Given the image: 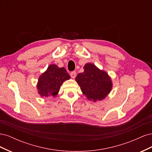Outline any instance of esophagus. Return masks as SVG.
<instances>
[{
  "label": "esophagus",
  "mask_w": 152,
  "mask_h": 152,
  "mask_svg": "<svg viewBox=\"0 0 152 152\" xmlns=\"http://www.w3.org/2000/svg\"><path fill=\"white\" fill-rule=\"evenodd\" d=\"M76 75H77V73H76V72H75V71L72 72L70 73V76H71V77L72 78V79H75Z\"/></svg>",
  "instance_id": "esophagus-1"
}]
</instances>
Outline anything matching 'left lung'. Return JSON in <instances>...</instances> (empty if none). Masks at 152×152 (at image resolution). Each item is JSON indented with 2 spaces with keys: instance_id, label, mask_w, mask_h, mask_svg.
I'll return each mask as SVG.
<instances>
[{
  "instance_id": "obj_1",
  "label": "left lung",
  "mask_w": 152,
  "mask_h": 152,
  "mask_svg": "<svg viewBox=\"0 0 152 152\" xmlns=\"http://www.w3.org/2000/svg\"><path fill=\"white\" fill-rule=\"evenodd\" d=\"M84 70V72L79 73L75 78L82 93L93 102L105 99L113 87L112 79L108 73L91 63L86 64Z\"/></svg>"
}]
</instances>
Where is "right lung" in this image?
I'll list each match as a JSON object with an SVG mask.
<instances>
[{
	"mask_svg": "<svg viewBox=\"0 0 152 152\" xmlns=\"http://www.w3.org/2000/svg\"><path fill=\"white\" fill-rule=\"evenodd\" d=\"M70 79L65 68H59L55 64L50 65L39 77L37 84L38 93L42 98L56 97L61 86Z\"/></svg>",
	"mask_w": 152,
	"mask_h": 152,
	"instance_id": "obj_1",
	"label": "right lung"
}]
</instances>
